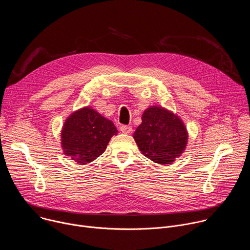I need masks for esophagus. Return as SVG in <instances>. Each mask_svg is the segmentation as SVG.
<instances>
[{
	"instance_id": "34e87169",
	"label": "esophagus",
	"mask_w": 250,
	"mask_h": 250,
	"mask_svg": "<svg viewBox=\"0 0 250 250\" xmlns=\"http://www.w3.org/2000/svg\"><path fill=\"white\" fill-rule=\"evenodd\" d=\"M120 129H121V131H122L123 133H125V134L130 133V132L132 131V127L129 126V125H122V126L120 127Z\"/></svg>"
}]
</instances>
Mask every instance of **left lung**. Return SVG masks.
Returning <instances> with one entry per match:
<instances>
[{
  "mask_svg": "<svg viewBox=\"0 0 250 250\" xmlns=\"http://www.w3.org/2000/svg\"><path fill=\"white\" fill-rule=\"evenodd\" d=\"M133 133L139 150L155 163L170 164L179 157L188 144L184 123L162 106H149Z\"/></svg>",
  "mask_w": 250,
  "mask_h": 250,
  "instance_id": "obj_1",
  "label": "left lung"
}]
</instances>
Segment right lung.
<instances>
[{
  "label": "right lung",
  "mask_w": 250,
  "mask_h": 250,
  "mask_svg": "<svg viewBox=\"0 0 250 250\" xmlns=\"http://www.w3.org/2000/svg\"><path fill=\"white\" fill-rule=\"evenodd\" d=\"M118 129L112 121L85 106L71 114L61 131V146L66 156L78 164L94 161L106 148Z\"/></svg>",
  "instance_id": "obj_1"
}]
</instances>
